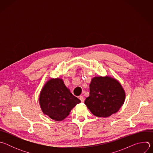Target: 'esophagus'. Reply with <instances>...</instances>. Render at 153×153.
<instances>
[{
  "instance_id": "34e87169",
  "label": "esophagus",
  "mask_w": 153,
  "mask_h": 153,
  "mask_svg": "<svg viewBox=\"0 0 153 153\" xmlns=\"http://www.w3.org/2000/svg\"><path fill=\"white\" fill-rule=\"evenodd\" d=\"M79 99L81 100L82 102H84V98H83V97L82 96H80L79 97Z\"/></svg>"
}]
</instances>
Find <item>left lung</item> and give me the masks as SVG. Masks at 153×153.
<instances>
[{"label": "left lung", "instance_id": "1", "mask_svg": "<svg viewBox=\"0 0 153 153\" xmlns=\"http://www.w3.org/2000/svg\"><path fill=\"white\" fill-rule=\"evenodd\" d=\"M125 99V91L117 80L99 76L92 79L85 103L94 116L107 117L119 111Z\"/></svg>", "mask_w": 153, "mask_h": 153}]
</instances>
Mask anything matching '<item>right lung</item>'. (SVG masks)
Returning a JSON list of instances; mask_svg holds the SVG:
<instances>
[{"label": "right lung", "instance_id": "obj_1", "mask_svg": "<svg viewBox=\"0 0 153 153\" xmlns=\"http://www.w3.org/2000/svg\"><path fill=\"white\" fill-rule=\"evenodd\" d=\"M80 100L73 96L62 79H51L43 87L39 103L43 113L56 121L66 118Z\"/></svg>", "mask_w": 153, "mask_h": 153}]
</instances>
